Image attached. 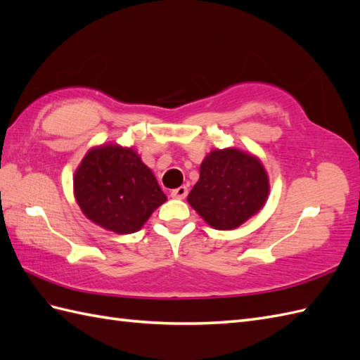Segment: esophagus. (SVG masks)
<instances>
[{
	"mask_svg": "<svg viewBox=\"0 0 360 360\" xmlns=\"http://www.w3.org/2000/svg\"><path fill=\"white\" fill-rule=\"evenodd\" d=\"M187 193H188L187 187H186V186H181V187H178V188H174V190H172V193H170V196H172V198H174V199H186V196H187Z\"/></svg>",
	"mask_w": 360,
	"mask_h": 360,
	"instance_id": "obj_1",
	"label": "esophagus"
}]
</instances>
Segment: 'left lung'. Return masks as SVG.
I'll use <instances>...</instances> for the list:
<instances>
[{
  "instance_id": "left-lung-1",
  "label": "left lung",
  "mask_w": 360,
  "mask_h": 360,
  "mask_svg": "<svg viewBox=\"0 0 360 360\" xmlns=\"http://www.w3.org/2000/svg\"><path fill=\"white\" fill-rule=\"evenodd\" d=\"M268 195V173L259 158L238 149H216L202 161L187 200L208 225L234 229L259 213Z\"/></svg>"
}]
</instances>
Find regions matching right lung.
<instances>
[{"label":"right lung","mask_w":360,"mask_h":360,"mask_svg":"<svg viewBox=\"0 0 360 360\" xmlns=\"http://www.w3.org/2000/svg\"><path fill=\"white\" fill-rule=\"evenodd\" d=\"M75 196L89 220L117 234L141 229L167 200L132 147L118 144L98 146L85 155L75 173Z\"/></svg>","instance_id":"add662e5"}]
</instances>
